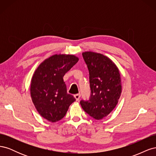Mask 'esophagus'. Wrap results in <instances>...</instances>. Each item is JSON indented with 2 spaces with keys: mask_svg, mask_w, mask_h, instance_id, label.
I'll use <instances>...</instances> for the list:
<instances>
[{
  "mask_svg": "<svg viewBox=\"0 0 156 156\" xmlns=\"http://www.w3.org/2000/svg\"><path fill=\"white\" fill-rule=\"evenodd\" d=\"M80 97H81V94H75V95H74V98H75V100H76V101H79V100Z\"/></svg>",
  "mask_w": 156,
  "mask_h": 156,
  "instance_id": "1",
  "label": "esophagus"
}]
</instances>
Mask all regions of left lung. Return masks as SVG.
<instances>
[{
    "mask_svg": "<svg viewBox=\"0 0 156 156\" xmlns=\"http://www.w3.org/2000/svg\"><path fill=\"white\" fill-rule=\"evenodd\" d=\"M89 71L91 96L80 102L83 110L96 120H101L116 106L122 93L119 69L107 56L92 51L82 53Z\"/></svg>",
    "mask_w": 156,
    "mask_h": 156,
    "instance_id": "left-lung-1",
    "label": "left lung"
}]
</instances>
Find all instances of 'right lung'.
Masks as SVG:
<instances>
[{"mask_svg":"<svg viewBox=\"0 0 156 156\" xmlns=\"http://www.w3.org/2000/svg\"><path fill=\"white\" fill-rule=\"evenodd\" d=\"M79 60L73 55H54L36 68L30 82V96L39 114L50 122L66 115L75 98L67 93L63 77Z\"/></svg>","mask_w":156,"mask_h":156,"instance_id":"add662e5","label":"right lung"}]
</instances>
